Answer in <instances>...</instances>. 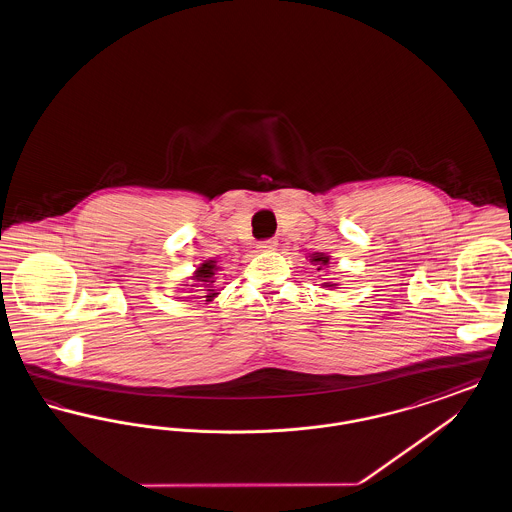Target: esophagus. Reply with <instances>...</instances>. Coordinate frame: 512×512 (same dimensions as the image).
Instances as JSON below:
<instances>
[{"label": "esophagus", "instance_id": "obj_1", "mask_svg": "<svg viewBox=\"0 0 512 512\" xmlns=\"http://www.w3.org/2000/svg\"><path fill=\"white\" fill-rule=\"evenodd\" d=\"M276 240H265V242H259L257 249L259 251H274L276 249Z\"/></svg>", "mask_w": 512, "mask_h": 512}]
</instances>
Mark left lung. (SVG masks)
Returning a JSON list of instances; mask_svg holds the SVG:
<instances>
[{
    "label": "left lung",
    "instance_id": "1",
    "mask_svg": "<svg viewBox=\"0 0 512 512\" xmlns=\"http://www.w3.org/2000/svg\"><path fill=\"white\" fill-rule=\"evenodd\" d=\"M311 259V265H315L317 270H324V268H328L330 265V255H326V253H313V255H309ZM322 288H330V290H336L338 288V284H332V282H326V284H322Z\"/></svg>",
    "mask_w": 512,
    "mask_h": 512
}]
</instances>
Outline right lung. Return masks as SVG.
<instances>
[{
  "instance_id": "add662e5",
  "label": "right lung",
  "mask_w": 512,
  "mask_h": 512,
  "mask_svg": "<svg viewBox=\"0 0 512 512\" xmlns=\"http://www.w3.org/2000/svg\"><path fill=\"white\" fill-rule=\"evenodd\" d=\"M220 267L217 265V261L215 259H209V261H203L199 267L195 268L194 274L190 276V280L194 282V284H184V286H190L188 290L190 293L197 292L203 293V295H197V299L199 297H203L207 303L209 301H213L217 295H219L220 290H215V274L219 272ZM199 287V291H195L194 288Z\"/></svg>"
}]
</instances>
